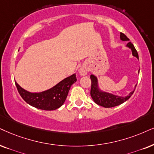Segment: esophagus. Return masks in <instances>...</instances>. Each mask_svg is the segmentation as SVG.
Instances as JSON below:
<instances>
[{
    "label": "esophagus",
    "mask_w": 154,
    "mask_h": 154,
    "mask_svg": "<svg viewBox=\"0 0 154 154\" xmlns=\"http://www.w3.org/2000/svg\"><path fill=\"white\" fill-rule=\"evenodd\" d=\"M79 72L80 74V75H86L87 72H88V70H87V69L86 67H82L80 69H79Z\"/></svg>",
    "instance_id": "34e87169"
}]
</instances>
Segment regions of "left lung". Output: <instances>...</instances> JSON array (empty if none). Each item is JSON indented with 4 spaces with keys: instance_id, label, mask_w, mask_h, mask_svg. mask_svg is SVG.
<instances>
[{
    "instance_id": "left-lung-1",
    "label": "left lung",
    "mask_w": 154,
    "mask_h": 154,
    "mask_svg": "<svg viewBox=\"0 0 154 154\" xmlns=\"http://www.w3.org/2000/svg\"><path fill=\"white\" fill-rule=\"evenodd\" d=\"M120 38L121 40H123V41H129V39L124 33H122V32L120 33ZM126 46L129 47V48H131L133 55L135 56L136 57H137L138 59H139L138 52L137 51V50L135 49V48H134V45L132 44L131 42H128ZM90 78L91 80V86L90 91L91 98H92V100H94V102L96 103L97 104L100 105V106H104L105 108L114 107V106H118V105L122 104V103L125 102L126 100H128L130 97H131V95L133 94L134 90H135V89H134V91H131L130 94L126 97H119L112 94H109V93L103 92V91L99 90L98 85H97V77H94L93 75H91L90 76ZM136 87H137V85H136Z\"/></svg>"
}]
</instances>
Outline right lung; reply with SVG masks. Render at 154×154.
I'll return each mask as SVG.
<instances>
[{
	"label": "right lung",
	"mask_w": 154,
	"mask_h": 154,
	"mask_svg": "<svg viewBox=\"0 0 154 154\" xmlns=\"http://www.w3.org/2000/svg\"><path fill=\"white\" fill-rule=\"evenodd\" d=\"M77 81L76 75L69 76L57 85L40 93H31L25 90L15 82V86L21 97L31 106L40 109L51 111L62 106L67 98L72 85Z\"/></svg>",
	"instance_id": "right-lung-1"
}]
</instances>
